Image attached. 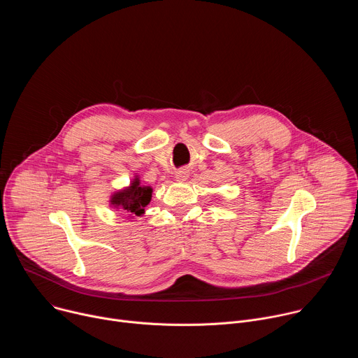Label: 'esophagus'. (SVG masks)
<instances>
[{
  "label": "esophagus",
  "mask_w": 358,
  "mask_h": 358,
  "mask_svg": "<svg viewBox=\"0 0 358 358\" xmlns=\"http://www.w3.org/2000/svg\"><path fill=\"white\" fill-rule=\"evenodd\" d=\"M188 177V171L187 170H180L176 173V178L180 180V181H185Z\"/></svg>",
  "instance_id": "obj_1"
}]
</instances>
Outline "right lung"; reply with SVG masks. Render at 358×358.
Returning a JSON list of instances; mask_svg holds the SVG:
<instances>
[{"label":"right lung","instance_id":"1","mask_svg":"<svg viewBox=\"0 0 358 358\" xmlns=\"http://www.w3.org/2000/svg\"><path fill=\"white\" fill-rule=\"evenodd\" d=\"M151 192L152 189L150 187L140 185L138 178H134L129 188L122 189L112 196L110 203L117 210L140 217L144 213V207H147L151 201Z\"/></svg>","mask_w":358,"mask_h":358}]
</instances>
